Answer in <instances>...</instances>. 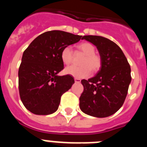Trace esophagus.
<instances>
[{
  "label": "esophagus",
  "mask_w": 147,
  "mask_h": 147,
  "mask_svg": "<svg viewBox=\"0 0 147 147\" xmlns=\"http://www.w3.org/2000/svg\"><path fill=\"white\" fill-rule=\"evenodd\" d=\"M74 81H75V82H76V83L81 82V80H80V79H78V78H75Z\"/></svg>",
  "instance_id": "1"
}]
</instances>
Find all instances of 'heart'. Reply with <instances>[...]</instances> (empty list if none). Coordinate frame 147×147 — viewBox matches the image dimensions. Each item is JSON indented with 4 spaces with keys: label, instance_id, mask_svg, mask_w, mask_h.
I'll list each match as a JSON object with an SVG mask.
<instances>
[{
    "label": "heart",
    "instance_id": "heart-1",
    "mask_svg": "<svg viewBox=\"0 0 147 147\" xmlns=\"http://www.w3.org/2000/svg\"><path fill=\"white\" fill-rule=\"evenodd\" d=\"M76 48L82 54L85 55L80 64L81 66H70L66 67L64 72L65 74L76 78H85L90 76L91 70L97 72L102 66V59L100 56L96 54V48L93 44L88 42H83L78 44ZM60 57L62 62L68 65L72 62L74 54L71 49L66 46L61 51Z\"/></svg>",
    "mask_w": 147,
    "mask_h": 147
}]
</instances>
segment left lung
Instances as JSON below:
<instances>
[{
	"label": "left lung",
	"instance_id": "8db88e82",
	"mask_svg": "<svg viewBox=\"0 0 147 147\" xmlns=\"http://www.w3.org/2000/svg\"><path fill=\"white\" fill-rule=\"evenodd\" d=\"M82 39L96 46L102 66L96 76L81 81L84 91L80 107L93 117H108L124 104L132 79L130 66L120 47L109 39L94 35Z\"/></svg>",
	"mask_w": 147,
	"mask_h": 147
}]
</instances>
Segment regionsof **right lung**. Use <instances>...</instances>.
<instances>
[{
  "label": "right lung",
  "mask_w": 147,
  "mask_h": 147,
  "mask_svg": "<svg viewBox=\"0 0 147 147\" xmlns=\"http://www.w3.org/2000/svg\"><path fill=\"white\" fill-rule=\"evenodd\" d=\"M82 37L62 31L39 35L23 52L18 85L20 99L26 108L36 115H49L57 110L62 95L74 80L70 75L58 76L64 64L60 57L65 47Z\"/></svg>",
  "instance_id": "obj_1"
}]
</instances>
